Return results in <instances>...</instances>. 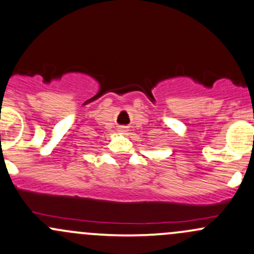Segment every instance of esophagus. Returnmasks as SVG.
Listing matches in <instances>:
<instances>
[{"label": "esophagus", "mask_w": 254, "mask_h": 254, "mask_svg": "<svg viewBox=\"0 0 254 254\" xmlns=\"http://www.w3.org/2000/svg\"><path fill=\"white\" fill-rule=\"evenodd\" d=\"M122 131H125V130H124V129H122Z\"/></svg>", "instance_id": "obj_1"}]
</instances>
